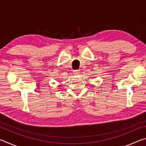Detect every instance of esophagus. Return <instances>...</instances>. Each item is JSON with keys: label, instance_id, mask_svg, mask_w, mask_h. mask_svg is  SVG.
<instances>
[{"label": "esophagus", "instance_id": "obj_1", "mask_svg": "<svg viewBox=\"0 0 146 146\" xmlns=\"http://www.w3.org/2000/svg\"><path fill=\"white\" fill-rule=\"evenodd\" d=\"M73 74L75 75H79V74H80V71H79V70H76V71H74Z\"/></svg>", "mask_w": 146, "mask_h": 146}]
</instances>
